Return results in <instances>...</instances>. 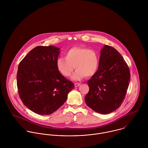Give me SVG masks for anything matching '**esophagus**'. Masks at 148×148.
I'll use <instances>...</instances> for the list:
<instances>
[{
    "label": "esophagus",
    "instance_id": "34e87169",
    "mask_svg": "<svg viewBox=\"0 0 148 148\" xmlns=\"http://www.w3.org/2000/svg\"><path fill=\"white\" fill-rule=\"evenodd\" d=\"M80 84H81L80 83H75V87H78Z\"/></svg>",
    "mask_w": 148,
    "mask_h": 148
}]
</instances>
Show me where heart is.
Instances as JSON below:
<instances>
[{"label":"heart","mask_w":148,"mask_h":148,"mask_svg":"<svg viewBox=\"0 0 148 148\" xmlns=\"http://www.w3.org/2000/svg\"><path fill=\"white\" fill-rule=\"evenodd\" d=\"M99 64V59L96 51L79 47L71 48L65 52V58H59L56 60L58 71L65 77L70 76L75 68L76 69L72 76L74 81L94 75Z\"/></svg>","instance_id":"1"}]
</instances>
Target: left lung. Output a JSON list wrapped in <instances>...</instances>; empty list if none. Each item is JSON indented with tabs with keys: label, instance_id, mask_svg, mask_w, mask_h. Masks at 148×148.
<instances>
[{
	"label": "left lung",
	"instance_id": "1",
	"mask_svg": "<svg viewBox=\"0 0 148 148\" xmlns=\"http://www.w3.org/2000/svg\"><path fill=\"white\" fill-rule=\"evenodd\" d=\"M130 79V70L121 55L104 45L100 50L99 68L88 81L89 90L85 97L88 106L106 114L123 104Z\"/></svg>",
	"mask_w": 148,
	"mask_h": 148
}]
</instances>
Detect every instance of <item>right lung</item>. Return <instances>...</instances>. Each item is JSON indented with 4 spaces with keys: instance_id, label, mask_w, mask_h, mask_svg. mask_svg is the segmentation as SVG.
<instances>
[{
    "instance_id": "add662e5",
    "label": "right lung",
    "mask_w": 148,
    "mask_h": 148,
    "mask_svg": "<svg viewBox=\"0 0 148 148\" xmlns=\"http://www.w3.org/2000/svg\"><path fill=\"white\" fill-rule=\"evenodd\" d=\"M60 49L38 46L19 64L17 86L23 104L35 113L49 115L57 110L75 88L59 72L56 60Z\"/></svg>"
}]
</instances>
